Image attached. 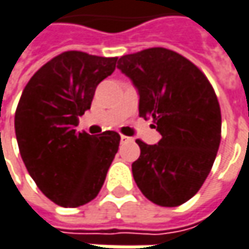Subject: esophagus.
<instances>
[{
    "instance_id": "1",
    "label": "esophagus",
    "mask_w": 249,
    "mask_h": 249,
    "mask_svg": "<svg viewBox=\"0 0 249 249\" xmlns=\"http://www.w3.org/2000/svg\"><path fill=\"white\" fill-rule=\"evenodd\" d=\"M129 141H132V139L129 138V137H125V135H121V143H125V142H129Z\"/></svg>"
}]
</instances>
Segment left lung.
<instances>
[{"instance_id": "obj_1", "label": "left lung", "mask_w": 249, "mask_h": 249, "mask_svg": "<svg viewBox=\"0 0 249 249\" xmlns=\"http://www.w3.org/2000/svg\"><path fill=\"white\" fill-rule=\"evenodd\" d=\"M118 69L139 95V117L154 118L162 138L132 163L142 195L162 207H176L198 192L212 170L221 139L220 104L207 77L182 54L151 48L125 54Z\"/></svg>"}]
</instances>
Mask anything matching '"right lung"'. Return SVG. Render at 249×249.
I'll list each match as a JSON object with an SVG mask.
<instances>
[{
    "label": "right lung",
    "instance_id": "1",
    "mask_svg": "<svg viewBox=\"0 0 249 249\" xmlns=\"http://www.w3.org/2000/svg\"><path fill=\"white\" fill-rule=\"evenodd\" d=\"M115 63L117 57L65 52L32 76L18 103L15 134L23 163L40 192L62 207L91 201L118 151L114 131L95 137L74 129Z\"/></svg>",
    "mask_w": 249,
    "mask_h": 249
}]
</instances>
